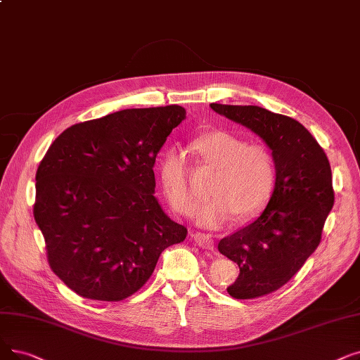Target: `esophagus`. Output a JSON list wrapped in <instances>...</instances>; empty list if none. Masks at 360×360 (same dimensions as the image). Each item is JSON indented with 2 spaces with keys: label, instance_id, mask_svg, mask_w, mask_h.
<instances>
[{
  "label": "esophagus",
  "instance_id": "34e87169",
  "mask_svg": "<svg viewBox=\"0 0 360 360\" xmlns=\"http://www.w3.org/2000/svg\"><path fill=\"white\" fill-rule=\"evenodd\" d=\"M194 240L195 243L201 247V248H206V250H213V238L210 233H205V232H195L194 233Z\"/></svg>",
  "mask_w": 360,
  "mask_h": 360
}]
</instances>
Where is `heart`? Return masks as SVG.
Returning a JSON list of instances; mask_svg holds the SVG:
<instances>
[{"instance_id":"1","label":"heart","mask_w":360,"mask_h":360,"mask_svg":"<svg viewBox=\"0 0 360 360\" xmlns=\"http://www.w3.org/2000/svg\"><path fill=\"white\" fill-rule=\"evenodd\" d=\"M194 151L209 167L216 169L210 184L213 197L197 212V222L206 228H219L233 217L255 216L274 195L278 166L275 154L263 143H247L244 138L226 131H212L193 141ZM163 194L178 214L190 216L197 206L185 154L167 148L159 165Z\"/></svg>"}]
</instances>
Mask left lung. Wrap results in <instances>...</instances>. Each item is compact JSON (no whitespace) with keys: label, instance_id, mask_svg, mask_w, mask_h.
I'll list each match as a JSON object with an SVG mask.
<instances>
[{"label":"left lung","instance_id":"obj_1","mask_svg":"<svg viewBox=\"0 0 360 360\" xmlns=\"http://www.w3.org/2000/svg\"><path fill=\"white\" fill-rule=\"evenodd\" d=\"M210 107L256 132L276 159L278 179L266 209L217 244L240 268L237 281L226 288L229 295L257 299L285 285L319 245L334 206L331 166L314 135L288 116L257 105Z\"/></svg>","mask_w":360,"mask_h":360}]
</instances>
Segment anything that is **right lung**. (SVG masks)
<instances>
[{
    "label": "right lung",
    "instance_id": "right-lung-1",
    "mask_svg": "<svg viewBox=\"0 0 360 360\" xmlns=\"http://www.w3.org/2000/svg\"><path fill=\"white\" fill-rule=\"evenodd\" d=\"M181 105L128 108L72 124L37 170L34 217L51 271L89 300L141 290L186 228L154 197V162L185 119Z\"/></svg>",
    "mask_w": 360,
    "mask_h": 360
}]
</instances>
